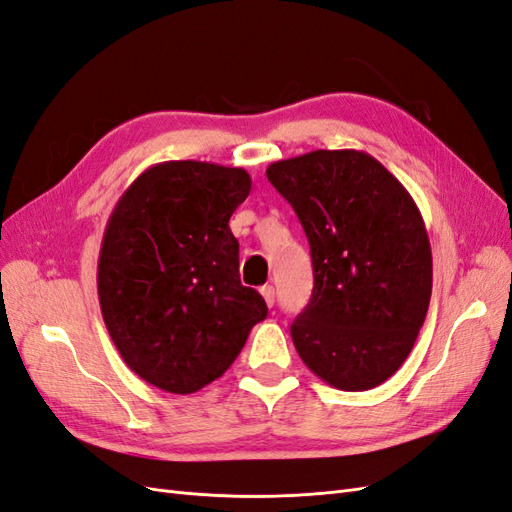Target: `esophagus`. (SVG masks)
Wrapping results in <instances>:
<instances>
[{
    "label": "esophagus",
    "instance_id": "obj_1",
    "mask_svg": "<svg viewBox=\"0 0 512 512\" xmlns=\"http://www.w3.org/2000/svg\"><path fill=\"white\" fill-rule=\"evenodd\" d=\"M259 292H261V296H264L266 305H268V307H274V287H272V285H264Z\"/></svg>",
    "mask_w": 512,
    "mask_h": 512
}]
</instances>
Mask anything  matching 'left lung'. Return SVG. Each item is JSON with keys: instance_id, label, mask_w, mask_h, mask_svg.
I'll use <instances>...</instances> for the list:
<instances>
[{"instance_id": "8db88e82", "label": "left lung", "mask_w": 512, "mask_h": 512, "mask_svg": "<svg viewBox=\"0 0 512 512\" xmlns=\"http://www.w3.org/2000/svg\"><path fill=\"white\" fill-rule=\"evenodd\" d=\"M303 225L313 294L292 324L307 368L337 389L385 383L409 357L432 292L424 218L365 151L318 149L268 166Z\"/></svg>"}]
</instances>
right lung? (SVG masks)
Returning a JSON list of instances; mask_svg holds the SVG:
<instances>
[{
    "mask_svg": "<svg viewBox=\"0 0 512 512\" xmlns=\"http://www.w3.org/2000/svg\"><path fill=\"white\" fill-rule=\"evenodd\" d=\"M248 192L244 168L173 160L140 173L112 209L97 266L101 316L127 368L157 389L216 381L268 316L240 281L229 229Z\"/></svg>",
    "mask_w": 512,
    "mask_h": 512,
    "instance_id": "obj_1",
    "label": "right lung"
}]
</instances>
